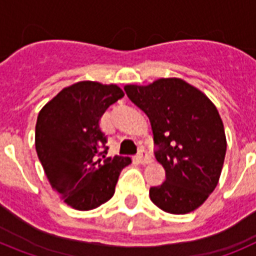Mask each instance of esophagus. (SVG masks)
Masks as SVG:
<instances>
[{"label":"esophagus","mask_w":256,"mask_h":256,"mask_svg":"<svg viewBox=\"0 0 256 256\" xmlns=\"http://www.w3.org/2000/svg\"><path fill=\"white\" fill-rule=\"evenodd\" d=\"M137 160H138L141 164H148V162H152V158H151L150 154L144 150V148H141L138 152V155H137Z\"/></svg>","instance_id":"obj_1"}]
</instances>
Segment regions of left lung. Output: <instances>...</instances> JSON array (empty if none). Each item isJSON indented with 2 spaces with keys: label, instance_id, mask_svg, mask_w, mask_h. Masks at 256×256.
<instances>
[{
  "label": "left lung",
  "instance_id": "obj_1",
  "mask_svg": "<svg viewBox=\"0 0 256 256\" xmlns=\"http://www.w3.org/2000/svg\"><path fill=\"white\" fill-rule=\"evenodd\" d=\"M124 91L150 119L155 158L165 169L164 182L150 188L151 201L170 214L194 212L214 191L224 162L227 141L216 105L180 78Z\"/></svg>",
  "mask_w": 256,
  "mask_h": 256
}]
</instances>
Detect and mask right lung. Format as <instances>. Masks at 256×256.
Returning a JSON list of instances; mask_svg holds the SVG:
<instances>
[{"label":"right lung","instance_id":"add662e5","mask_svg":"<svg viewBox=\"0 0 256 256\" xmlns=\"http://www.w3.org/2000/svg\"><path fill=\"white\" fill-rule=\"evenodd\" d=\"M124 96L116 84L78 82L42 108L36 124V150L52 188L76 210H92L112 198L128 156L106 158L100 119Z\"/></svg>","mask_w":256,"mask_h":256}]
</instances>
